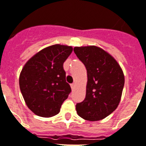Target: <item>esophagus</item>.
Instances as JSON below:
<instances>
[{
	"mask_svg": "<svg viewBox=\"0 0 146 146\" xmlns=\"http://www.w3.org/2000/svg\"><path fill=\"white\" fill-rule=\"evenodd\" d=\"M70 87L72 90H74V88H75V84H71Z\"/></svg>",
	"mask_w": 146,
	"mask_h": 146,
	"instance_id": "esophagus-1",
	"label": "esophagus"
}]
</instances>
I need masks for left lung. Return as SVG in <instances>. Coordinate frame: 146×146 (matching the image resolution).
I'll use <instances>...</instances> for the list:
<instances>
[{
	"instance_id": "1",
	"label": "left lung",
	"mask_w": 146,
	"mask_h": 146,
	"mask_svg": "<svg viewBox=\"0 0 146 146\" xmlns=\"http://www.w3.org/2000/svg\"><path fill=\"white\" fill-rule=\"evenodd\" d=\"M73 51L88 74L86 96L76 105L77 113L86 120L102 119L114 111L120 102L123 72L117 61L100 47L76 46Z\"/></svg>"
}]
</instances>
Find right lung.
I'll use <instances>...</instances> for the list:
<instances>
[{"instance_id": "1", "label": "right lung", "mask_w": 146, "mask_h": 146, "mask_svg": "<svg viewBox=\"0 0 146 146\" xmlns=\"http://www.w3.org/2000/svg\"><path fill=\"white\" fill-rule=\"evenodd\" d=\"M72 46L55 44L43 49L24 65L19 78L21 92L35 114L51 117L58 114L71 92L63 64Z\"/></svg>"}]
</instances>
